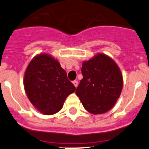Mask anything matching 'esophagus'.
Wrapping results in <instances>:
<instances>
[{"label":"esophagus","instance_id":"esophagus-1","mask_svg":"<svg viewBox=\"0 0 149 149\" xmlns=\"http://www.w3.org/2000/svg\"><path fill=\"white\" fill-rule=\"evenodd\" d=\"M72 83H73V85H74V86L76 87V88L78 86V81L77 80H74L73 82H72Z\"/></svg>","mask_w":149,"mask_h":149}]
</instances>
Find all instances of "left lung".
I'll use <instances>...</instances> for the list:
<instances>
[{"label": "left lung", "instance_id": "8db88e82", "mask_svg": "<svg viewBox=\"0 0 149 149\" xmlns=\"http://www.w3.org/2000/svg\"><path fill=\"white\" fill-rule=\"evenodd\" d=\"M82 79L76 90L85 109L93 114L111 110L120 95L123 77L119 67L108 56L98 54L82 63Z\"/></svg>", "mask_w": 149, "mask_h": 149}]
</instances>
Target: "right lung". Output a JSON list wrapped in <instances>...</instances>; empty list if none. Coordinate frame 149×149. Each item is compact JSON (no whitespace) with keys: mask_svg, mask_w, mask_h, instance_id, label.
Segmentation results:
<instances>
[{"mask_svg":"<svg viewBox=\"0 0 149 149\" xmlns=\"http://www.w3.org/2000/svg\"><path fill=\"white\" fill-rule=\"evenodd\" d=\"M24 88L30 102L46 115L61 111L67 96L76 90L59 62L46 54L35 57L28 65Z\"/></svg>","mask_w":149,"mask_h":149,"instance_id":"1","label":"right lung"}]
</instances>
